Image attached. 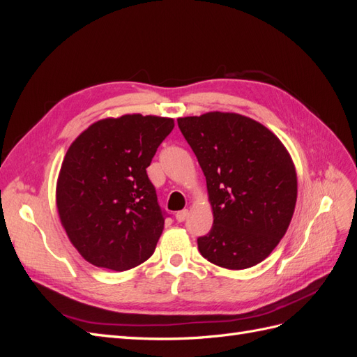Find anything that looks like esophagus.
<instances>
[{"label": "esophagus", "mask_w": 357, "mask_h": 357, "mask_svg": "<svg viewBox=\"0 0 357 357\" xmlns=\"http://www.w3.org/2000/svg\"><path fill=\"white\" fill-rule=\"evenodd\" d=\"M188 214H189V211L188 210H181V211H177V214H176V219H177V222H185L186 219H188Z\"/></svg>", "instance_id": "obj_1"}]
</instances>
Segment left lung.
<instances>
[{
	"instance_id": "obj_1",
	"label": "left lung",
	"mask_w": 357,
	"mask_h": 357,
	"mask_svg": "<svg viewBox=\"0 0 357 357\" xmlns=\"http://www.w3.org/2000/svg\"><path fill=\"white\" fill-rule=\"evenodd\" d=\"M177 123L202 168L213 207L199 253L228 269L262 262L295 211L298 183L287 150L264 125L236 113L180 117Z\"/></svg>"
}]
</instances>
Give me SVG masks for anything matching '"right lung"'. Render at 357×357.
<instances>
[{
    "mask_svg": "<svg viewBox=\"0 0 357 357\" xmlns=\"http://www.w3.org/2000/svg\"><path fill=\"white\" fill-rule=\"evenodd\" d=\"M174 128L168 117L126 114L91 125L63 158L56 204L79 253L126 271L153 255L167 213L146 168Z\"/></svg>",
    "mask_w": 357,
    "mask_h": 357,
    "instance_id": "obj_1",
    "label": "right lung"
}]
</instances>
